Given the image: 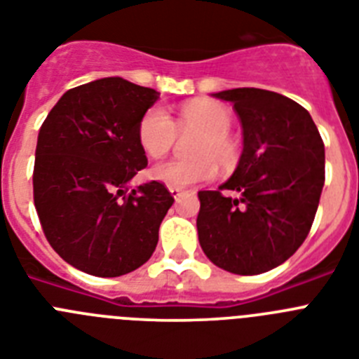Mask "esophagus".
Wrapping results in <instances>:
<instances>
[{
    "mask_svg": "<svg viewBox=\"0 0 359 359\" xmlns=\"http://www.w3.org/2000/svg\"><path fill=\"white\" fill-rule=\"evenodd\" d=\"M169 192L174 199H177L183 194V189H180V187H169Z\"/></svg>",
    "mask_w": 359,
    "mask_h": 359,
    "instance_id": "obj_1",
    "label": "esophagus"
}]
</instances>
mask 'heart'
<instances>
[{
    "mask_svg": "<svg viewBox=\"0 0 359 359\" xmlns=\"http://www.w3.org/2000/svg\"><path fill=\"white\" fill-rule=\"evenodd\" d=\"M180 133H198L190 154L194 160H169L151 169L152 180L167 187H190L207 182L215 174V163L223 169L233 167L239 160V147L230 136L231 115L224 106L212 100H196L177 113ZM176 126L160 106L145 111L138 123V142L151 158H160L176 142Z\"/></svg>",
    "mask_w": 359,
    "mask_h": 359,
    "instance_id": "b5f03b06",
    "label": "heart"
}]
</instances>
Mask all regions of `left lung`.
I'll list each match as a JSON object with an SVG mask.
<instances>
[{
  "instance_id": "8db88e82",
  "label": "left lung",
  "mask_w": 359,
  "mask_h": 359,
  "mask_svg": "<svg viewBox=\"0 0 359 359\" xmlns=\"http://www.w3.org/2000/svg\"><path fill=\"white\" fill-rule=\"evenodd\" d=\"M212 97L233 104L243 152L219 190L198 192L199 244L230 273H264L286 262L309 233L325 180V149L307 109L284 95L236 88Z\"/></svg>"
}]
</instances>
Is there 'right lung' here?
Here are the masks:
<instances>
[{
	"label": "right lung",
	"mask_w": 359,
	"mask_h": 359,
	"mask_svg": "<svg viewBox=\"0 0 359 359\" xmlns=\"http://www.w3.org/2000/svg\"><path fill=\"white\" fill-rule=\"evenodd\" d=\"M160 93L122 77L68 90L37 136L34 203L44 236L73 268L131 273L151 259L174 198L161 183L129 187L147 156L138 123Z\"/></svg>",
	"instance_id": "obj_1"
}]
</instances>
